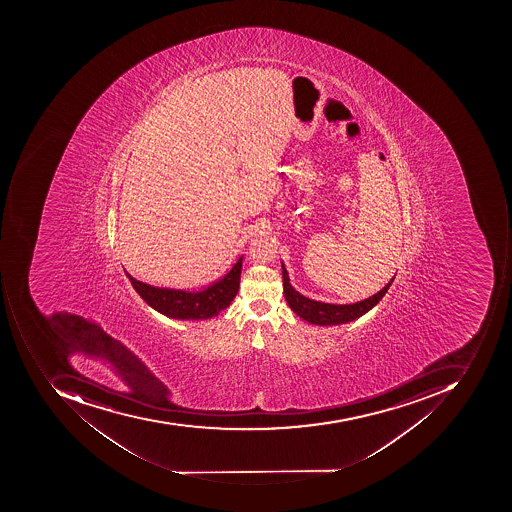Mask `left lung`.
I'll list each match as a JSON object with an SVG mask.
<instances>
[{"label":"left lung","instance_id":"obj_1","mask_svg":"<svg viewBox=\"0 0 512 512\" xmlns=\"http://www.w3.org/2000/svg\"><path fill=\"white\" fill-rule=\"evenodd\" d=\"M281 269H283V286H284V298L288 301L289 308L303 318V320L309 321L312 324H318V326H334V324L349 323V321L357 320L361 315H365L366 312L371 311L375 304L385 297L388 289L391 288L392 281L395 277L391 278L385 288L378 291L377 294L372 297L366 298L363 301H357L354 304H329L321 303V301L309 300V298L301 295L300 292L295 291L289 283V275L284 264L281 263Z\"/></svg>","mask_w":512,"mask_h":512}]
</instances>
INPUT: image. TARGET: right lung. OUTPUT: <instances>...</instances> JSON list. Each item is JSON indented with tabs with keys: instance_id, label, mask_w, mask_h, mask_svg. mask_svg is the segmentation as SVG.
Listing matches in <instances>:
<instances>
[{
	"instance_id": "obj_1",
	"label": "right lung",
	"mask_w": 512,
	"mask_h": 512,
	"mask_svg": "<svg viewBox=\"0 0 512 512\" xmlns=\"http://www.w3.org/2000/svg\"><path fill=\"white\" fill-rule=\"evenodd\" d=\"M241 264L243 257L238 258L234 268L220 281L201 292L154 288L135 280L127 272L126 275L138 295L155 311L178 320H206L228 308L234 300L240 288Z\"/></svg>"
}]
</instances>
